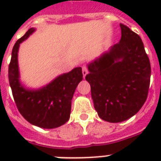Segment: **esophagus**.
<instances>
[{
    "label": "esophagus",
    "mask_w": 161,
    "mask_h": 161,
    "mask_svg": "<svg viewBox=\"0 0 161 161\" xmlns=\"http://www.w3.org/2000/svg\"><path fill=\"white\" fill-rule=\"evenodd\" d=\"M88 68H87V67H85V66H83V78H85L86 75L88 74Z\"/></svg>",
    "instance_id": "1"
}]
</instances>
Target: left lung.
<instances>
[{
  "instance_id": "left-lung-1",
  "label": "left lung",
  "mask_w": 161,
  "mask_h": 161,
  "mask_svg": "<svg viewBox=\"0 0 161 161\" xmlns=\"http://www.w3.org/2000/svg\"><path fill=\"white\" fill-rule=\"evenodd\" d=\"M121 39L88 64L94 108L103 120L119 123L137 114L147 98L150 63L140 36L120 24Z\"/></svg>"
}]
</instances>
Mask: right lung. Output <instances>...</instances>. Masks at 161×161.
<instances>
[{
	"instance_id": "obj_1",
	"label": "right lung",
	"mask_w": 161,
	"mask_h": 161,
	"mask_svg": "<svg viewBox=\"0 0 161 161\" xmlns=\"http://www.w3.org/2000/svg\"><path fill=\"white\" fill-rule=\"evenodd\" d=\"M35 31L33 27L29 29L14 45L8 69L9 83L16 107L24 119L40 128L54 129L66 124L70 118L73 93L83 80L82 68L61 74L40 88H26L20 81L19 47Z\"/></svg>"
}]
</instances>
